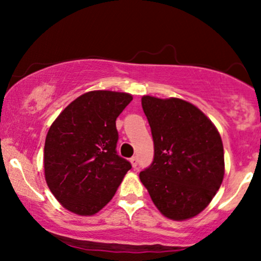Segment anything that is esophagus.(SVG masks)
<instances>
[{"mask_svg":"<svg viewBox=\"0 0 261 261\" xmlns=\"http://www.w3.org/2000/svg\"><path fill=\"white\" fill-rule=\"evenodd\" d=\"M130 162H131V166H133L134 168H136V167H137V157L130 158Z\"/></svg>","mask_w":261,"mask_h":261,"instance_id":"1","label":"esophagus"}]
</instances>
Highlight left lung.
<instances>
[{
  "label": "left lung",
  "instance_id": "8db88e82",
  "mask_svg": "<svg viewBox=\"0 0 261 261\" xmlns=\"http://www.w3.org/2000/svg\"><path fill=\"white\" fill-rule=\"evenodd\" d=\"M154 158L140 180L155 207L169 220L203 211L222 184L224 153L220 133L199 108L179 98L143 95Z\"/></svg>",
  "mask_w": 261,
  "mask_h": 261
}]
</instances>
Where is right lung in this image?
<instances>
[{"mask_svg": "<svg viewBox=\"0 0 261 261\" xmlns=\"http://www.w3.org/2000/svg\"><path fill=\"white\" fill-rule=\"evenodd\" d=\"M133 100L124 92L92 91L60 113L47 131L44 173L56 200L80 216L99 212L115 195L130 162L116 153V118Z\"/></svg>", "mask_w": 261, "mask_h": 261, "instance_id": "1", "label": "right lung"}]
</instances>
